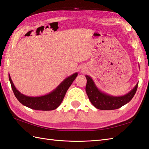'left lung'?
<instances>
[{"label":"left lung","mask_w":149,"mask_h":149,"mask_svg":"<svg viewBox=\"0 0 149 149\" xmlns=\"http://www.w3.org/2000/svg\"><path fill=\"white\" fill-rule=\"evenodd\" d=\"M86 77L87 78L86 91L88 98L91 104L100 110H114L127 104L134 97L138 86L137 83L135 87L125 95L113 96L101 91L89 76L86 75Z\"/></svg>","instance_id":"obj_1"}]
</instances>
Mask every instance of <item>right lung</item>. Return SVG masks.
<instances>
[{"mask_svg": "<svg viewBox=\"0 0 149 149\" xmlns=\"http://www.w3.org/2000/svg\"><path fill=\"white\" fill-rule=\"evenodd\" d=\"M78 76V72L72 74L64 79L58 86L51 93L40 96H28L24 95L15 87L9 74L12 90L17 99L22 105L30 109L38 111H52L56 109L61 104L67 91Z\"/></svg>", "mask_w": 149, "mask_h": 149, "instance_id": "add662e5", "label": "right lung"}]
</instances>
